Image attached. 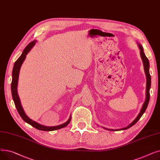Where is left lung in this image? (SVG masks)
Segmentation results:
<instances>
[{
    "instance_id": "1",
    "label": "left lung",
    "mask_w": 160,
    "mask_h": 160,
    "mask_svg": "<svg viewBox=\"0 0 160 160\" xmlns=\"http://www.w3.org/2000/svg\"><path fill=\"white\" fill-rule=\"evenodd\" d=\"M139 48L140 49V54H141V57L142 60V63H143V65H144V70H145V72L146 74V77H147V87H146V98L145 100V102L143 103V105L142 106L141 110L139 112V113L138 114V115L137 116V117L136 118V119L134 120L132 123H130L128 127L123 128H121V129H118V130H112V129H108V128H105L106 130H111V131H115V130H127L130 127H132L133 125L135 124L138 121L139 119L141 118V116L142 115L146 110V109L148 106V102H149V100H150V86H151V77L150 75V72H149V61L148 60V58L146 57L144 51H143V48H142V47L141 44L138 43Z\"/></svg>"
}]
</instances>
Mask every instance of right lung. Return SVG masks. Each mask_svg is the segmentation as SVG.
<instances>
[{
  "mask_svg": "<svg viewBox=\"0 0 160 160\" xmlns=\"http://www.w3.org/2000/svg\"><path fill=\"white\" fill-rule=\"evenodd\" d=\"M36 40H34L32 41L31 43H30L23 50V52L21 56L18 59L13 66V69L12 71V85H11V89H12V97L13 100L14 101L15 107L17 108V110L19 112L20 116L21 117V118L26 122L28 124H30L33 127H34L35 128L39 130H43V131H53V130H56L58 129H60L62 128H64L67 127L68 125L71 121V115L70 116L69 120L67 121L66 122L58 125V126H55V127H45V126L41 125L35 121H33V120L30 119L29 117L26 115V113H24L23 108H22L21 104L20 99L18 93V79H19V71L24 61L25 58H26V56L27 54L30 52V50L32 49V48L34 46V45L36 43Z\"/></svg>",
  "mask_w": 160,
  "mask_h": 160,
  "instance_id": "obj_1",
  "label": "right lung"
}]
</instances>
